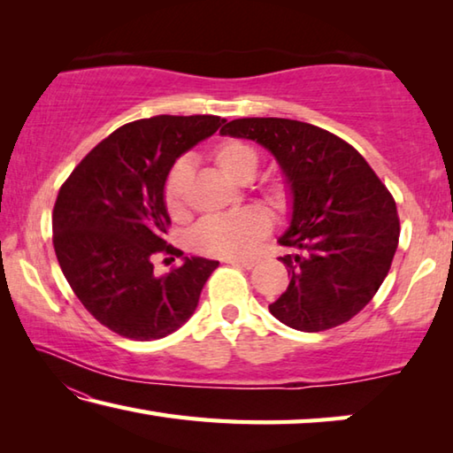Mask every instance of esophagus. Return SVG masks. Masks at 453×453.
<instances>
[{
    "instance_id": "esophagus-1",
    "label": "esophagus",
    "mask_w": 453,
    "mask_h": 453,
    "mask_svg": "<svg viewBox=\"0 0 453 453\" xmlns=\"http://www.w3.org/2000/svg\"><path fill=\"white\" fill-rule=\"evenodd\" d=\"M227 264H232V265H237V267H243V270H251V267H254L257 262L256 259H248V257H234V259H227Z\"/></svg>"
}]
</instances>
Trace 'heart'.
Segmentation results:
<instances>
[{
    "label": "heart",
    "instance_id": "1",
    "mask_svg": "<svg viewBox=\"0 0 453 453\" xmlns=\"http://www.w3.org/2000/svg\"><path fill=\"white\" fill-rule=\"evenodd\" d=\"M213 162L234 181H248L256 175L259 157L251 145L229 140L213 150ZM189 164L178 162L172 165L164 183V202L170 213L183 210V194L189 178ZM272 203H281L286 199V189L281 183H270L265 189ZM270 232V216L259 208H243L224 216H210L196 226L191 234L194 248L210 256L240 257L248 256L259 240Z\"/></svg>",
    "mask_w": 453,
    "mask_h": 453
}]
</instances>
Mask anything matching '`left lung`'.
I'll use <instances>...</instances> for the list:
<instances>
[{"instance_id":"left-lung-1","label":"left lung","mask_w":453,"mask_h":453,"mask_svg":"<svg viewBox=\"0 0 453 453\" xmlns=\"http://www.w3.org/2000/svg\"><path fill=\"white\" fill-rule=\"evenodd\" d=\"M221 135L251 140L280 164L291 194L280 257L289 286L270 303L281 324L324 332L370 303L397 250L400 219L392 194L348 142L318 126L283 118H242Z\"/></svg>"}]
</instances>
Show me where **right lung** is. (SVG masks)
<instances>
[{
    "label": "right lung",
    "mask_w": 453,
    "mask_h": 453,
    "mask_svg": "<svg viewBox=\"0 0 453 453\" xmlns=\"http://www.w3.org/2000/svg\"><path fill=\"white\" fill-rule=\"evenodd\" d=\"M218 116H156L99 142L61 186L53 205V248L73 294L99 324L129 340L173 334L194 316L219 262L182 257L165 276L150 256L180 250L164 235V183L181 153L218 132Z\"/></svg>",
    "instance_id": "1"
}]
</instances>
